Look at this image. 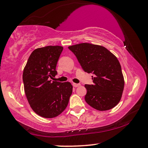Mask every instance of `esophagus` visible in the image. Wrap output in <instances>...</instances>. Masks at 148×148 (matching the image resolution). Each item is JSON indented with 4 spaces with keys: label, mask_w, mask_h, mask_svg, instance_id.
<instances>
[{
    "label": "esophagus",
    "mask_w": 148,
    "mask_h": 148,
    "mask_svg": "<svg viewBox=\"0 0 148 148\" xmlns=\"http://www.w3.org/2000/svg\"><path fill=\"white\" fill-rule=\"evenodd\" d=\"M72 86H73L74 87L76 88V87H78V86H80V84H76V83H73V84H72Z\"/></svg>",
    "instance_id": "1"
}]
</instances>
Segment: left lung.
Instances as JSON below:
<instances>
[{"instance_id":"8db88e82","label":"left lung","mask_w":148,"mask_h":148,"mask_svg":"<svg viewBox=\"0 0 148 148\" xmlns=\"http://www.w3.org/2000/svg\"><path fill=\"white\" fill-rule=\"evenodd\" d=\"M84 71L92 73L93 84H86L85 100L94 109L105 111L118 104L124 87V80L118 58L102 46L81 43L70 46Z\"/></svg>"}]
</instances>
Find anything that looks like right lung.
<instances>
[{
    "instance_id": "add662e5",
    "label": "right lung",
    "mask_w": 148,
    "mask_h": 148,
    "mask_svg": "<svg viewBox=\"0 0 148 148\" xmlns=\"http://www.w3.org/2000/svg\"><path fill=\"white\" fill-rule=\"evenodd\" d=\"M63 47L48 46L33 51L23 74L28 102L35 113L46 118L58 116L67 107L72 93L68 82H60L50 78L57 74L56 67Z\"/></svg>"
}]
</instances>
